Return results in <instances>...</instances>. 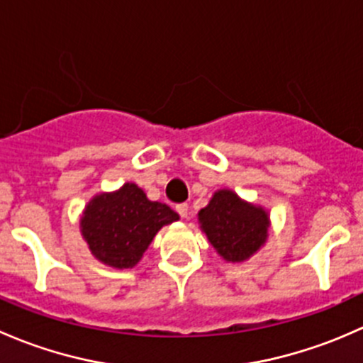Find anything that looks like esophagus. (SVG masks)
I'll use <instances>...</instances> for the list:
<instances>
[{"instance_id": "34e87169", "label": "esophagus", "mask_w": 363, "mask_h": 363, "mask_svg": "<svg viewBox=\"0 0 363 363\" xmlns=\"http://www.w3.org/2000/svg\"><path fill=\"white\" fill-rule=\"evenodd\" d=\"M177 211H178V215L182 216V218H186V216H189V204H186V203L178 204Z\"/></svg>"}]
</instances>
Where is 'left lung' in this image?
I'll use <instances>...</instances> for the list:
<instances>
[{
  "instance_id": "left-lung-1",
  "label": "left lung",
  "mask_w": 363,
  "mask_h": 363,
  "mask_svg": "<svg viewBox=\"0 0 363 363\" xmlns=\"http://www.w3.org/2000/svg\"><path fill=\"white\" fill-rule=\"evenodd\" d=\"M197 216L213 248L227 262L250 259L269 236L267 211L242 201L233 190L215 192Z\"/></svg>"
}]
</instances>
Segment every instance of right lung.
I'll return each instance as SVG.
<instances>
[{
	"label": "right lung",
	"instance_id": "1",
	"mask_svg": "<svg viewBox=\"0 0 363 363\" xmlns=\"http://www.w3.org/2000/svg\"><path fill=\"white\" fill-rule=\"evenodd\" d=\"M180 218L167 204L150 201L136 183L98 194L80 218L82 236L96 259L110 267H134L155 234Z\"/></svg>",
	"mask_w": 363,
	"mask_h": 363
}]
</instances>
